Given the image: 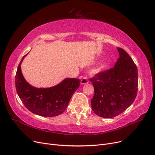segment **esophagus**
<instances>
[{"label":"esophagus","mask_w":155,"mask_h":155,"mask_svg":"<svg viewBox=\"0 0 155 155\" xmlns=\"http://www.w3.org/2000/svg\"><path fill=\"white\" fill-rule=\"evenodd\" d=\"M89 83V80H88V78H87V77H84L82 78L81 80V82H80V84H81L82 85H84V84H87Z\"/></svg>","instance_id":"obj_1"}]
</instances>
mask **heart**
Returning a JSON list of instances; mask_svg holds the SVG:
<instances>
[{
	"mask_svg": "<svg viewBox=\"0 0 155 155\" xmlns=\"http://www.w3.org/2000/svg\"><path fill=\"white\" fill-rule=\"evenodd\" d=\"M110 66V63H104V64L101 66V69L102 70H107V68H109Z\"/></svg>",
	"mask_w": 155,
	"mask_h": 155,
	"instance_id": "b5f03b06",
	"label": "heart"
}]
</instances>
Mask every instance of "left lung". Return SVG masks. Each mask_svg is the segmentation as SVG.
Segmentation results:
<instances>
[{
	"instance_id": "obj_1",
	"label": "left lung",
	"mask_w": 155,
	"mask_h": 155,
	"mask_svg": "<svg viewBox=\"0 0 155 155\" xmlns=\"http://www.w3.org/2000/svg\"><path fill=\"white\" fill-rule=\"evenodd\" d=\"M120 58L114 68L90 79L94 89L91 106L94 113L106 118L125 111L134 101L138 90V73L132 59L117 48Z\"/></svg>"
}]
</instances>
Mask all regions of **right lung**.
Instances as JSON below:
<instances>
[{"label":"right lung","mask_w":155,"mask_h":155,"mask_svg":"<svg viewBox=\"0 0 155 155\" xmlns=\"http://www.w3.org/2000/svg\"><path fill=\"white\" fill-rule=\"evenodd\" d=\"M28 54L21 59L16 71L15 85L18 96L26 108L35 115L45 117L61 115L79 87L80 80L66 78L56 85L48 88L33 87L26 82L21 68V64Z\"/></svg>","instance_id":"1"}]
</instances>
